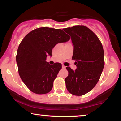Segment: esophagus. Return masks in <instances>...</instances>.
Returning <instances> with one entry per match:
<instances>
[{
  "mask_svg": "<svg viewBox=\"0 0 121 121\" xmlns=\"http://www.w3.org/2000/svg\"><path fill=\"white\" fill-rule=\"evenodd\" d=\"M62 68L63 69H64V68H65V66H64L63 64H62Z\"/></svg>",
  "mask_w": 121,
  "mask_h": 121,
  "instance_id": "1",
  "label": "esophagus"
}]
</instances>
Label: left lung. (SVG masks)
<instances>
[{
	"label": "left lung",
	"mask_w": 121,
	"mask_h": 121,
	"mask_svg": "<svg viewBox=\"0 0 121 121\" xmlns=\"http://www.w3.org/2000/svg\"><path fill=\"white\" fill-rule=\"evenodd\" d=\"M71 37L77 69L66 67L68 76L65 79L70 93L82 95L90 91L99 81L104 67V52L99 39L93 31L84 26L63 29Z\"/></svg>",
	"instance_id": "8db88e82"
}]
</instances>
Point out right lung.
<instances>
[{"mask_svg": "<svg viewBox=\"0 0 121 121\" xmlns=\"http://www.w3.org/2000/svg\"><path fill=\"white\" fill-rule=\"evenodd\" d=\"M70 39L60 29L41 27L28 34L19 45L16 57L21 79L28 88L38 94L49 93L53 81L61 69V64L50 65L47 57L52 56L56 44Z\"/></svg>", "mask_w": 121, "mask_h": 121, "instance_id": "obj_1", "label": "right lung"}]
</instances>
